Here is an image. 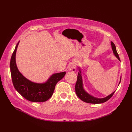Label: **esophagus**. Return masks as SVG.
<instances>
[{
	"label": "esophagus",
	"mask_w": 132,
	"mask_h": 132,
	"mask_svg": "<svg viewBox=\"0 0 132 132\" xmlns=\"http://www.w3.org/2000/svg\"><path fill=\"white\" fill-rule=\"evenodd\" d=\"M69 69L72 72H75L77 70V66L74 63H72L70 64V66H69Z\"/></svg>",
	"instance_id": "1"
}]
</instances>
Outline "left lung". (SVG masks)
Segmentation results:
<instances>
[{
    "label": "left lung",
    "instance_id": "obj_1",
    "mask_svg": "<svg viewBox=\"0 0 132 132\" xmlns=\"http://www.w3.org/2000/svg\"><path fill=\"white\" fill-rule=\"evenodd\" d=\"M111 44L112 49L114 54L115 55V56L120 61L118 53L117 52L116 47L114 44L112 42H111ZM121 77H120V80L119 85L120 84V83L121 82ZM75 88V93L77 94L78 97L80 100H81L82 101H84L86 103H92V104H100V103H103L106 102L110 98H111V97L113 95L114 93L116 92L114 91L111 94H110L109 96H106V97L103 98H96V97H94V96L89 94L87 92L85 91V90L84 88V86H83V81H82V75L81 73V71H80V68H79V72L78 73V79H77V82H76Z\"/></svg>",
    "mask_w": 132,
    "mask_h": 132
}]
</instances>
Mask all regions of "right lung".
I'll return each instance as SVG.
<instances>
[{
    "label": "right lung",
    "mask_w": 132,
    "mask_h": 132,
    "mask_svg": "<svg viewBox=\"0 0 132 132\" xmlns=\"http://www.w3.org/2000/svg\"><path fill=\"white\" fill-rule=\"evenodd\" d=\"M19 42L16 44L10 61V70L14 87L24 98L33 102H43L49 99L53 94L57 82L64 78L66 72L52 75L45 83L37 84L26 78L17 67L15 55Z\"/></svg>",
    "instance_id": "right-lung-1"
}]
</instances>
